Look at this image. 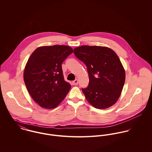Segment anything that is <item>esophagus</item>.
Listing matches in <instances>:
<instances>
[{"mask_svg": "<svg viewBox=\"0 0 152 152\" xmlns=\"http://www.w3.org/2000/svg\"><path fill=\"white\" fill-rule=\"evenodd\" d=\"M72 84L73 86H77L78 84V80L76 79V80H75L74 81H73L72 83Z\"/></svg>", "mask_w": 152, "mask_h": 152, "instance_id": "esophagus-1", "label": "esophagus"}]
</instances>
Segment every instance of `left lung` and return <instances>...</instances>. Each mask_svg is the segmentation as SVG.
I'll return each mask as SVG.
<instances>
[{"mask_svg":"<svg viewBox=\"0 0 152 152\" xmlns=\"http://www.w3.org/2000/svg\"><path fill=\"white\" fill-rule=\"evenodd\" d=\"M74 53L87 66L89 81L82 91L89 103L101 109L115 104L125 81V71L115 52L106 47L82 45Z\"/></svg>","mask_w":152,"mask_h":152,"instance_id":"left-lung-1","label":"left lung"}]
</instances>
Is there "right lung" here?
<instances>
[{
	"instance_id": "1",
	"label": "right lung",
	"mask_w": 152,
	"mask_h": 152,
	"mask_svg": "<svg viewBox=\"0 0 152 152\" xmlns=\"http://www.w3.org/2000/svg\"><path fill=\"white\" fill-rule=\"evenodd\" d=\"M73 53L69 46L54 45L36 49L26 65L23 77L26 88L41 107L56 108L65 98L71 85L64 78L62 63Z\"/></svg>"
}]
</instances>
